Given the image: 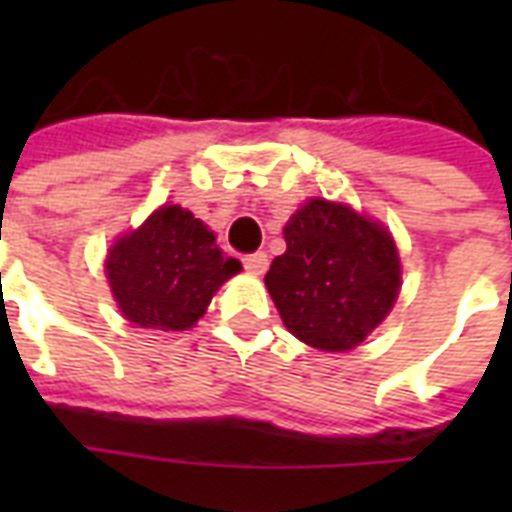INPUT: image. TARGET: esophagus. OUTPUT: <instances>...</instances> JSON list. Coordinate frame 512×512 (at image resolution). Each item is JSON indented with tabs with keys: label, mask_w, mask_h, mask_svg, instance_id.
Listing matches in <instances>:
<instances>
[{
	"label": "esophagus",
	"mask_w": 512,
	"mask_h": 512,
	"mask_svg": "<svg viewBox=\"0 0 512 512\" xmlns=\"http://www.w3.org/2000/svg\"><path fill=\"white\" fill-rule=\"evenodd\" d=\"M244 268H247L249 273L260 276V273L268 271V255H265V252H252V255L244 257Z\"/></svg>",
	"instance_id": "esophagus-1"
}]
</instances>
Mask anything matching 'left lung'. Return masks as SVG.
<instances>
[{"instance_id": "1", "label": "left lung", "mask_w": 512, "mask_h": 512, "mask_svg": "<svg viewBox=\"0 0 512 512\" xmlns=\"http://www.w3.org/2000/svg\"><path fill=\"white\" fill-rule=\"evenodd\" d=\"M284 241L287 252L265 273L284 327L329 353L361 345L401 289V260L388 228L348 204L311 199L289 217Z\"/></svg>"}]
</instances>
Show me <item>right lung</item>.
Instances as JSON below:
<instances>
[{
	"label": "right lung",
	"instance_id": "obj_1",
	"mask_svg": "<svg viewBox=\"0 0 512 512\" xmlns=\"http://www.w3.org/2000/svg\"><path fill=\"white\" fill-rule=\"evenodd\" d=\"M239 271V260L225 257L215 233L180 204L156 209L106 257L108 287L124 319L159 332L191 329Z\"/></svg>",
	"mask_w": 512,
	"mask_h": 512
}]
</instances>
